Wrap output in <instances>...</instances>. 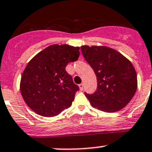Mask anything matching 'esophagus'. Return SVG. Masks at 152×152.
I'll list each match as a JSON object with an SVG mask.
<instances>
[{"label": "esophagus", "instance_id": "1", "mask_svg": "<svg viewBox=\"0 0 152 152\" xmlns=\"http://www.w3.org/2000/svg\"><path fill=\"white\" fill-rule=\"evenodd\" d=\"M79 88H80L81 90H84V84L83 83L80 84V85H79Z\"/></svg>", "mask_w": 152, "mask_h": 152}]
</instances>
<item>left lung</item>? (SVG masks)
Instances as JSON below:
<instances>
[{
	"instance_id": "8db88e82",
	"label": "left lung",
	"mask_w": 152,
	"mask_h": 152,
	"mask_svg": "<svg viewBox=\"0 0 152 152\" xmlns=\"http://www.w3.org/2000/svg\"><path fill=\"white\" fill-rule=\"evenodd\" d=\"M81 50L97 79L95 93H85L91 105L106 113L121 110L137 90V74L132 64L108 47L84 45Z\"/></svg>"
}]
</instances>
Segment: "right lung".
I'll return each mask as SVG.
<instances>
[{
  "label": "right lung",
  "instance_id": "obj_1",
  "mask_svg": "<svg viewBox=\"0 0 152 152\" xmlns=\"http://www.w3.org/2000/svg\"><path fill=\"white\" fill-rule=\"evenodd\" d=\"M79 47L52 45L36 55L26 67L20 92L26 104L44 117H53L69 108L79 90L65 67L79 58Z\"/></svg>",
  "mask_w": 152,
  "mask_h": 152
}]
</instances>
